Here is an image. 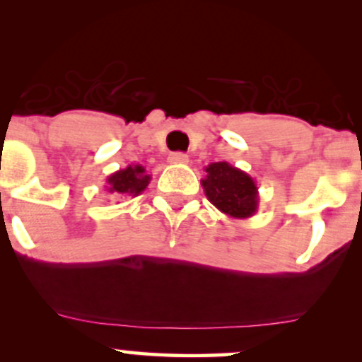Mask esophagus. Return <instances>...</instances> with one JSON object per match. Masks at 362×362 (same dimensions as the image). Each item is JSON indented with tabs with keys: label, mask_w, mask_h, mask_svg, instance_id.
Listing matches in <instances>:
<instances>
[{
	"label": "esophagus",
	"mask_w": 362,
	"mask_h": 362,
	"mask_svg": "<svg viewBox=\"0 0 362 362\" xmlns=\"http://www.w3.org/2000/svg\"><path fill=\"white\" fill-rule=\"evenodd\" d=\"M170 163H178V165H184L189 161V156L184 155V153H172V155L168 156Z\"/></svg>",
	"instance_id": "esophagus-1"
}]
</instances>
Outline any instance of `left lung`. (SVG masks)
I'll return each mask as SVG.
<instances>
[{
    "label": "left lung",
    "mask_w": 362,
    "mask_h": 362,
    "mask_svg": "<svg viewBox=\"0 0 362 362\" xmlns=\"http://www.w3.org/2000/svg\"><path fill=\"white\" fill-rule=\"evenodd\" d=\"M204 170L207 175L201 184L211 204L235 219L252 218L257 213L260 202L259 189L247 172L228 161L211 163Z\"/></svg>",
    "instance_id": "8db88e82"
}]
</instances>
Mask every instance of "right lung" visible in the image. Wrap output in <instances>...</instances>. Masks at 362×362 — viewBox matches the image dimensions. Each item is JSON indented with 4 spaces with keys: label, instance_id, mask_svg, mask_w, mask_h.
Instances as JSON below:
<instances>
[{
    "label": "right lung",
    "instance_id": "obj_1",
    "mask_svg": "<svg viewBox=\"0 0 362 362\" xmlns=\"http://www.w3.org/2000/svg\"><path fill=\"white\" fill-rule=\"evenodd\" d=\"M149 180H151V175H148L143 165H129L107 177L105 189L109 194H114V197H119V195L138 197L146 190Z\"/></svg>",
    "mask_w": 362,
    "mask_h": 362
}]
</instances>
